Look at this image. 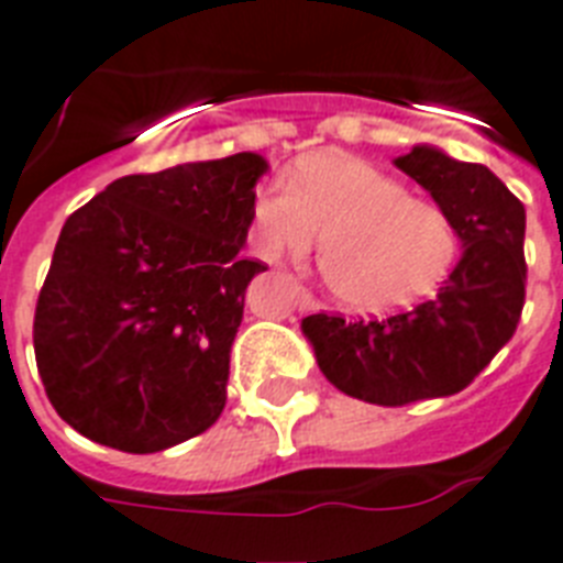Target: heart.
Here are the masks:
<instances>
[{
	"mask_svg": "<svg viewBox=\"0 0 563 563\" xmlns=\"http://www.w3.org/2000/svg\"><path fill=\"white\" fill-rule=\"evenodd\" d=\"M324 236L321 277L362 312L427 298L455 256L453 221L438 203L342 152L312 154L286 184L254 198V242L268 260L303 256Z\"/></svg>",
	"mask_w": 563,
	"mask_h": 563,
	"instance_id": "obj_1",
	"label": "heart"
}]
</instances>
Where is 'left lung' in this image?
I'll return each instance as SVG.
<instances>
[{"instance_id": "8db88e82", "label": "left lung", "mask_w": 563, "mask_h": 563, "mask_svg": "<svg viewBox=\"0 0 563 563\" xmlns=\"http://www.w3.org/2000/svg\"><path fill=\"white\" fill-rule=\"evenodd\" d=\"M432 195L462 239L435 298L379 321L309 316L300 330L330 383L356 400L406 406L450 397L473 383L515 335L526 298V210L479 163L415 145L394 161Z\"/></svg>"}]
</instances>
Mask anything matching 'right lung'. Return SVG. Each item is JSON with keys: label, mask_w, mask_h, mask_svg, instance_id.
Wrapping results in <instances>:
<instances>
[{"label": "right lung", "mask_w": 563, "mask_h": 563, "mask_svg": "<svg viewBox=\"0 0 563 563\" xmlns=\"http://www.w3.org/2000/svg\"><path fill=\"white\" fill-rule=\"evenodd\" d=\"M265 172V157L242 152L128 175L66 219L34 356L84 438L161 453L219 420L245 289L265 272L239 254Z\"/></svg>", "instance_id": "1"}]
</instances>
